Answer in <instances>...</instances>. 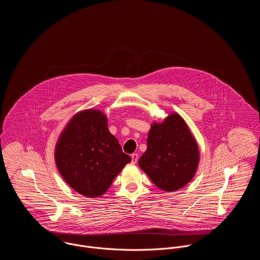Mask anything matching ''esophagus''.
Wrapping results in <instances>:
<instances>
[{
	"label": "esophagus",
	"instance_id": "obj_1",
	"mask_svg": "<svg viewBox=\"0 0 260 260\" xmlns=\"http://www.w3.org/2000/svg\"><path fill=\"white\" fill-rule=\"evenodd\" d=\"M138 158H139V156H138V154L137 153H133L132 155H131V159H132V163H136L137 161H138Z\"/></svg>",
	"mask_w": 260,
	"mask_h": 260
}]
</instances>
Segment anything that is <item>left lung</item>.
<instances>
[{
    "mask_svg": "<svg viewBox=\"0 0 260 260\" xmlns=\"http://www.w3.org/2000/svg\"><path fill=\"white\" fill-rule=\"evenodd\" d=\"M199 159L198 144L185 120L170 113L163 122L151 124L147 150L138 164L158 188L173 192L192 180Z\"/></svg>",
    "mask_w": 260,
    "mask_h": 260,
    "instance_id": "8db88e82",
    "label": "left lung"
}]
</instances>
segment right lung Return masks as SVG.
<instances>
[{
  "instance_id": "add662e5",
  "label": "right lung",
  "mask_w": 260,
  "mask_h": 260,
  "mask_svg": "<svg viewBox=\"0 0 260 260\" xmlns=\"http://www.w3.org/2000/svg\"><path fill=\"white\" fill-rule=\"evenodd\" d=\"M106 115L98 109L76 113L61 132L55 162L66 183L89 198L103 195L131 161L108 130Z\"/></svg>"
}]
</instances>
